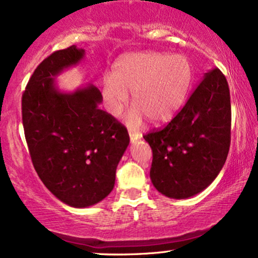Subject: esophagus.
Segmentation results:
<instances>
[{
	"label": "esophagus",
	"instance_id": "34e87169",
	"mask_svg": "<svg viewBox=\"0 0 258 258\" xmlns=\"http://www.w3.org/2000/svg\"><path fill=\"white\" fill-rule=\"evenodd\" d=\"M128 133H130V139H131V142L133 143V142H136V141H138L139 138H141V135H139L138 132H135V131H131V130H130L128 131Z\"/></svg>",
	"mask_w": 258,
	"mask_h": 258
}]
</instances>
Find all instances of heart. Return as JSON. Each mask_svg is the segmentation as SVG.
I'll list each match as a JSON object with an SVG mask.
<instances>
[{"label":"heart","mask_w":258,"mask_h":258,"mask_svg":"<svg viewBox=\"0 0 258 258\" xmlns=\"http://www.w3.org/2000/svg\"><path fill=\"white\" fill-rule=\"evenodd\" d=\"M193 69L184 55L166 53H135L120 58L112 79L103 84V98L108 111L119 115L132 93L136 106L127 122L139 125L146 116L154 125L173 119L184 103L191 84Z\"/></svg>","instance_id":"obj_1"}]
</instances>
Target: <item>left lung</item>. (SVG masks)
Listing matches in <instances>:
<instances>
[{
    "mask_svg": "<svg viewBox=\"0 0 258 258\" xmlns=\"http://www.w3.org/2000/svg\"><path fill=\"white\" fill-rule=\"evenodd\" d=\"M230 123L229 87L215 68L164 128L144 136L153 150L154 186L172 199H186L207 188L227 160Z\"/></svg>",
    "mask_w": 258,
    "mask_h": 258,
    "instance_id": "1",
    "label": "left lung"
}]
</instances>
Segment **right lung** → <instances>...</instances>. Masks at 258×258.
I'll list each match as a JSON object with an SVG mask.
<instances>
[{
    "mask_svg": "<svg viewBox=\"0 0 258 258\" xmlns=\"http://www.w3.org/2000/svg\"><path fill=\"white\" fill-rule=\"evenodd\" d=\"M84 55L76 46L53 52L35 69L22 97L25 139L38 177L59 200L80 209L110 194L130 143L126 127L98 108L103 97L96 86L73 93L55 87V76Z\"/></svg>",
    "mask_w": 258,
    "mask_h": 258,
    "instance_id": "1",
    "label": "right lung"
}]
</instances>
